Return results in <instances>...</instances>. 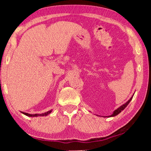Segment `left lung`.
<instances>
[{
    "instance_id": "obj_1",
    "label": "left lung",
    "mask_w": 151,
    "mask_h": 151,
    "mask_svg": "<svg viewBox=\"0 0 151 151\" xmlns=\"http://www.w3.org/2000/svg\"><path fill=\"white\" fill-rule=\"evenodd\" d=\"M133 96H132V97H131V98H130V100H129V101H128V102H126L124 104L122 105V106H121L120 107H119V108H118V109H116V110H115V111H114V112H113V114H112V115H109V116H108V117H113V116H115V115H118L119 113H120V112H122V111H123V110H124V109L126 108V107H127V105H128V104H129V102H131V100H132V98H133Z\"/></svg>"
}]
</instances>
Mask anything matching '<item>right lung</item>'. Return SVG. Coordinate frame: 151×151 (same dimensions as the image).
<instances>
[{
	"label": "right lung",
	"instance_id": "obj_1",
	"mask_svg": "<svg viewBox=\"0 0 151 151\" xmlns=\"http://www.w3.org/2000/svg\"><path fill=\"white\" fill-rule=\"evenodd\" d=\"M51 113V110L49 111L47 113H42V114H29V113H24V112H22V113H23V114H24L25 115H27V116H29V117H37V116H46V115H47L48 114H49V113Z\"/></svg>",
	"mask_w": 151,
	"mask_h": 151
}]
</instances>
